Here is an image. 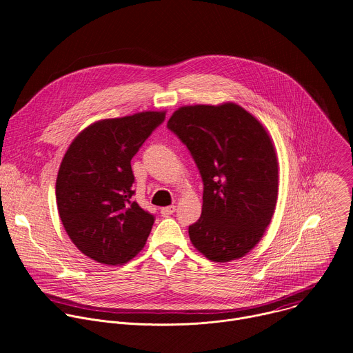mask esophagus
<instances>
[{
  "label": "esophagus",
  "instance_id": "1",
  "mask_svg": "<svg viewBox=\"0 0 353 353\" xmlns=\"http://www.w3.org/2000/svg\"><path fill=\"white\" fill-rule=\"evenodd\" d=\"M176 211V207L174 205H170V207H165L161 210V215L165 216V218H169L170 215H173Z\"/></svg>",
  "mask_w": 353,
  "mask_h": 353
}]
</instances>
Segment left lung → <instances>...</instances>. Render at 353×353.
Segmentation results:
<instances>
[{"mask_svg":"<svg viewBox=\"0 0 353 353\" xmlns=\"http://www.w3.org/2000/svg\"><path fill=\"white\" fill-rule=\"evenodd\" d=\"M168 128L187 146L204 184L190 240L208 260L247 254L263 237L278 196V161L261 123L234 103L184 106Z\"/></svg>","mask_w":353,"mask_h":353,"instance_id":"obj_1","label":"left lung"}]
</instances>
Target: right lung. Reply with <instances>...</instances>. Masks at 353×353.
Instances as JSON below:
<instances>
[{"label": "right lung", "instance_id": "1", "mask_svg": "<svg viewBox=\"0 0 353 353\" xmlns=\"http://www.w3.org/2000/svg\"><path fill=\"white\" fill-rule=\"evenodd\" d=\"M165 119V112H142L100 120L64 155L56 183L59 214L72 243L100 264L130 261L152 229L155 216L132 199L131 159Z\"/></svg>", "mask_w": 353, "mask_h": 353}]
</instances>
